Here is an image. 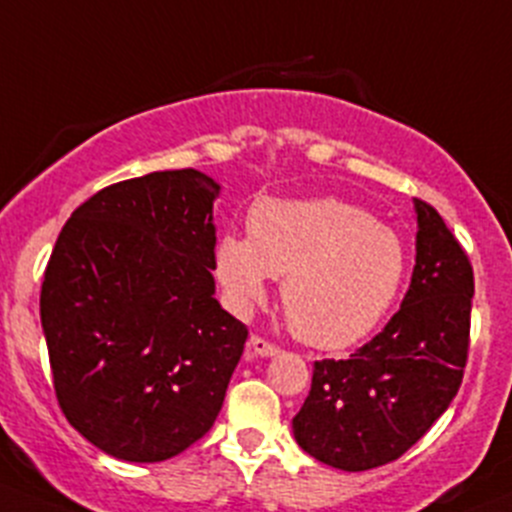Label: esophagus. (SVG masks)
Returning <instances> with one entry per match:
<instances>
[{
  "label": "esophagus",
  "mask_w": 512,
  "mask_h": 512,
  "mask_svg": "<svg viewBox=\"0 0 512 512\" xmlns=\"http://www.w3.org/2000/svg\"><path fill=\"white\" fill-rule=\"evenodd\" d=\"M277 352H280V347L267 342L265 337L252 335L250 340H247V352H245L247 357H275Z\"/></svg>",
  "instance_id": "34e87169"
}]
</instances>
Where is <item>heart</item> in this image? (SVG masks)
Returning <instances> with one entry per match:
<instances>
[{"label": "heart", "mask_w": 512, "mask_h": 512, "mask_svg": "<svg viewBox=\"0 0 512 512\" xmlns=\"http://www.w3.org/2000/svg\"><path fill=\"white\" fill-rule=\"evenodd\" d=\"M215 275L240 307L260 302L270 277H282L290 330L307 345L337 350L393 310L408 252L398 232L350 202L262 200L247 217V237L217 240Z\"/></svg>", "instance_id": "b5f03b06"}]
</instances>
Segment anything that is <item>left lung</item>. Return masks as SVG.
I'll list each match as a JSON object with an SVG mask.
<instances>
[{
    "instance_id": "left-lung-1",
    "label": "left lung",
    "mask_w": 512,
    "mask_h": 512,
    "mask_svg": "<svg viewBox=\"0 0 512 512\" xmlns=\"http://www.w3.org/2000/svg\"><path fill=\"white\" fill-rule=\"evenodd\" d=\"M400 310L347 360H320L292 418L297 445L347 473L380 468L413 448L463 382L475 282L468 255L428 202Z\"/></svg>"
}]
</instances>
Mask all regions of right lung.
<instances>
[{
  "label": "right lung",
  "mask_w": 512,
  "mask_h": 512,
  "mask_svg": "<svg viewBox=\"0 0 512 512\" xmlns=\"http://www.w3.org/2000/svg\"><path fill=\"white\" fill-rule=\"evenodd\" d=\"M220 185L165 170L109 185L62 227L39 315L59 408L94 448L175 458L215 423L247 327L215 300Z\"/></svg>",
  "instance_id": "add662e5"
}]
</instances>
